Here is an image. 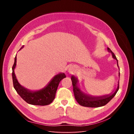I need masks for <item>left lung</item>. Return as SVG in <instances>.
<instances>
[{
	"instance_id": "obj_1",
	"label": "left lung",
	"mask_w": 134,
	"mask_h": 134,
	"mask_svg": "<svg viewBox=\"0 0 134 134\" xmlns=\"http://www.w3.org/2000/svg\"><path fill=\"white\" fill-rule=\"evenodd\" d=\"M108 51L111 52L112 55V57L117 60V66H119L118 61L114 53L109 48H107ZM120 76V72H119ZM72 81V87H73V92L74 94V97L76 100L77 101L80 105L84 107H102L107 104L110 101L114 96L116 95L117 91L119 89V82L118 83V87H117L116 91L112 94H108L107 96H104L102 97H92L89 96L88 95L85 94L82 91L80 90V89L77 86V82L78 80L75 76H72L71 78Z\"/></svg>"
}]
</instances>
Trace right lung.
Returning a JSON list of instances; mask_svg holds the SVG:
<instances>
[{"instance_id": "obj_1", "label": "right lung", "mask_w": 134, "mask_h": 134, "mask_svg": "<svg viewBox=\"0 0 134 134\" xmlns=\"http://www.w3.org/2000/svg\"><path fill=\"white\" fill-rule=\"evenodd\" d=\"M23 46L21 48H22ZM20 49V50H21ZM17 62L15 56L14 63L12 67V78L13 87L18 94L28 103L37 106H46L50 104L55 98L56 92L59 83L63 79L66 78L64 73H60L55 76L47 86L41 90L38 91H30L21 86L18 83L14 74V69Z\"/></svg>"}]
</instances>
